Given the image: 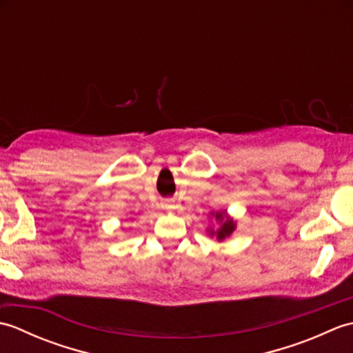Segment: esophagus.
Returning a JSON list of instances; mask_svg holds the SVG:
<instances>
[{"instance_id":"1","label":"esophagus","mask_w":353,"mask_h":353,"mask_svg":"<svg viewBox=\"0 0 353 353\" xmlns=\"http://www.w3.org/2000/svg\"><path fill=\"white\" fill-rule=\"evenodd\" d=\"M162 208L165 209V211H171V209L174 208V205H172L171 201H163V203H162Z\"/></svg>"}]
</instances>
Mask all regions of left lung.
I'll return each instance as SVG.
<instances>
[{
  "label": "left lung",
  "instance_id": "obj_1",
  "mask_svg": "<svg viewBox=\"0 0 353 353\" xmlns=\"http://www.w3.org/2000/svg\"><path fill=\"white\" fill-rule=\"evenodd\" d=\"M215 219L220 221V229L216 230V232H214V230H211V235H215L216 238L220 239V241H223L224 238L226 236H229L232 232H234V229H235V223H234V220H230L229 216L226 215V212H221V214H215Z\"/></svg>",
  "mask_w": 353,
  "mask_h": 353
}]
</instances>
